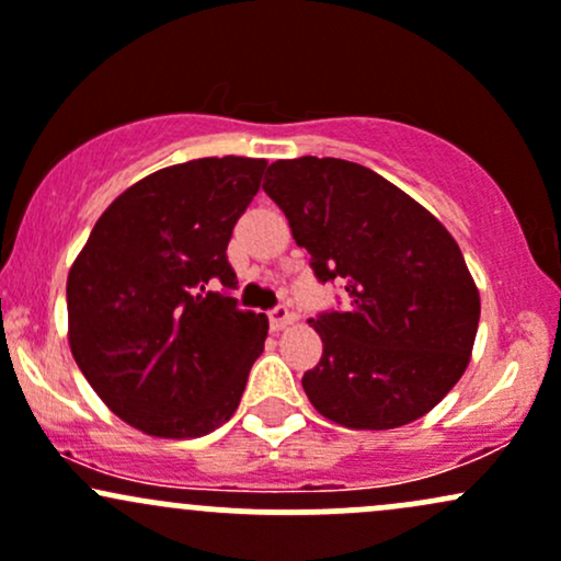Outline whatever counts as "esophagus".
Wrapping results in <instances>:
<instances>
[{
	"label": "esophagus",
	"mask_w": 561,
	"mask_h": 561,
	"mask_svg": "<svg viewBox=\"0 0 561 561\" xmlns=\"http://www.w3.org/2000/svg\"><path fill=\"white\" fill-rule=\"evenodd\" d=\"M294 320H297V314L288 310V305H278L270 310V325H273L275 331H283L286 325H291Z\"/></svg>",
	"instance_id": "1"
}]
</instances>
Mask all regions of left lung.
I'll return each mask as SVG.
<instances>
[{"instance_id":"8db88e82","label":"left lung","mask_w":561,"mask_h":561,"mask_svg":"<svg viewBox=\"0 0 561 561\" xmlns=\"http://www.w3.org/2000/svg\"><path fill=\"white\" fill-rule=\"evenodd\" d=\"M264 193L344 310L312 318L323 355L301 376L314 411L350 430H394L430 413L467 370L480 291L448 230L360 163L275 161Z\"/></svg>"}]
</instances>
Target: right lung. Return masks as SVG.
<instances>
[{
	"label": "right lung",
	"instance_id": "1",
	"mask_svg": "<svg viewBox=\"0 0 561 561\" xmlns=\"http://www.w3.org/2000/svg\"><path fill=\"white\" fill-rule=\"evenodd\" d=\"M264 167L225 156L148 174L103 211L68 273L73 360L135 430L201 437L241 402L267 318L230 297L228 243Z\"/></svg>",
	"mask_w": 561,
	"mask_h": 561
}]
</instances>
